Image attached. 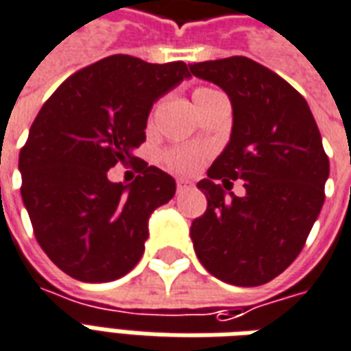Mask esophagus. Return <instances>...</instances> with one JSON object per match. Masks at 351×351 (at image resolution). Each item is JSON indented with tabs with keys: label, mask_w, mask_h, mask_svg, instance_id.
<instances>
[{
	"label": "esophagus",
	"mask_w": 351,
	"mask_h": 351,
	"mask_svg": "<svg viewBox=\"0 0 351 351\" xmlns=\"http://www.w3.org/2000/svg\"><path fill=\"white\" fill-rule=\"evenodd\" d=\"M190 188H192V182H188V180H182V178H180V180H176V192H178V193L186 192V190H190Z\"/></svg>",
	"instance_id": "1"
}]
</instances>
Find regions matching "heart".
I'll return each instance as SVG.
<instances>
[{
	"mask_svg": "<svg viewBox=\"0 0 351 351\" xmlns=\"http://www.w3.org/2000/svg\"><path fill=\"white\" fill-rule=\"evenodd\" d=\"M217 95H220V93L215 89H210V87H197V89H193L192 93L193 104L197 108L201 102L213 99V97H217ZM154 112H156V110H154ZM154 112H152V116H154ZM203 159H205V152L199 150V148H192V146L171 148V150H167L163 154V163H165L171 171L180 173V175H192V173H195V171L201 167Z\"/></svg>",
	"mask_w": 351,
	"mask_h": 351,
	"instance_id": "heart-1",
	"label": "heart"
}]
</instances>
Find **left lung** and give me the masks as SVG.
Segmentation results:
<instances>
[{"mask_svg":"<svg viewBox=\"0 0 351 351\" xmlns=\"http://www.w3.org/2000/svg\"><path fill=\"white\" fill-rule=\"evenodd\" d=\"M190 72L222 87L234 108L226 150L197 182L207 210L192 222L193 249L215 278L264 285L300 254L323 207L329 158L319 129L302 95L247 56L193 62ZM232 180H244L243 198L229 191Z\"/></svg>","mask_w":351,"mask_h":351,"instance_id":"obj_1","label":"left lung"}]
</instances>
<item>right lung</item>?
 <instances>
[{
	"label": "right lung",
	"mask_w": 351,
	"mask_h": 351,
	"mask_svg": "<svg viewBox=\"0 0 351 351\" xmlns=\"http://www.w3.org/2000/svg\"><path fill=\"white\" fill-rule=\"evenodd\" d=\"M188 75L182 60L106 56L60 83L34 119L19 156L22 201L39 247L73 279L114 281L141 261L148 218L176 186L133 150L152 104ZM117 162L139 173L129 186L107 180Z\"/></svg>",
	"instance_id": "right-lung-1"
}]
</instances>
